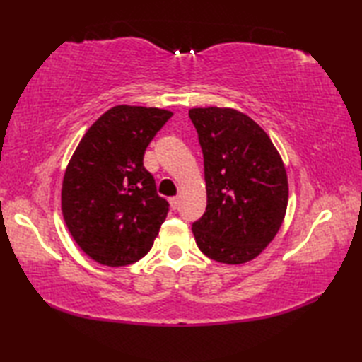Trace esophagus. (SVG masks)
I'll list each match as a JSON object with an SVG mask.
<instances>
[{"label":"esophagus","mask_w":362,"mask_h":362,"mask_svg":"<svg viewBox=\"0 0 362 362\" xmlns=\"http://www.w3.org/2000/svg\"><path fill=\"white\" fill-rule=\"evenodd\" d=\"M179 202H180V199H179V197H177V196H174V197H171V199H169V204H171V206H173V209H174V210L177 209V206H179Z\"/></svg>","instance_id":"34e87169"}]
</instances>
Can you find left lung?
<instances>
[{
    "label": "left lung",
    "instance_id": "left-lung-1",
    "mask_svg": "<svg viewBox=\"0 0 362 362\" xmlns=\"http://www.w3.org/2000/svg\"><path fill=\"white\" fill-rule=\"evenodd\" d=\"M204 153L206 209L193 222L206 257L241 264L258 257L281 227L288 177L271 138L233 109H191Z\"/></svg>",
    "mask_w": 362,
    "mask_h": 362
}]
</instances>
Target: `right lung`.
<instances>
[{"mask_svg": "<svg viewBox=\"0 0 362 362\" xmlns=\"http://www.w3.org/2000/svg\"><path fill=\"white\" fill-rule=\"evenodd\" d=\"M171 112L117 105L83 135L62 183V213L74 241L105 266L132 264L152 247L169 204L144 168L146 148Z\"/></svg>", "mask_w": 362, "mask_h": 362, "instance_id": "obj_1", "label": "right lung"}]
</instances>
